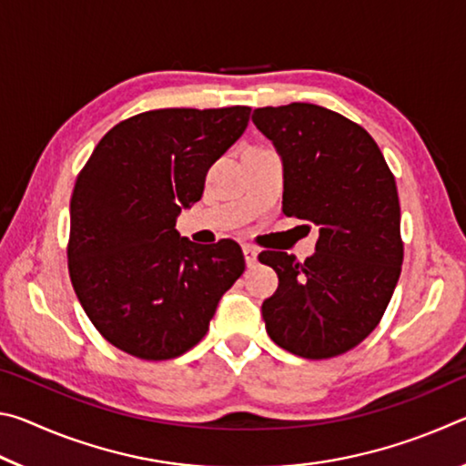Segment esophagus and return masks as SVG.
<instances>
[{"instance_id":"34e87169","label":"esophagus","mask_w":466,"mask_h":466,"mask_svg":"<svg viewBox=\"0 0 466 466\" xmlns=\"http://www.w3.org/2000/svg\"><path fill=\"white\" fill-rule=\"evenodd\" d=\"M242 252H244V261H247V267H255V265H257L258 250H257L255 247H252V244H244Z\"/></svg>"}]
</instances>
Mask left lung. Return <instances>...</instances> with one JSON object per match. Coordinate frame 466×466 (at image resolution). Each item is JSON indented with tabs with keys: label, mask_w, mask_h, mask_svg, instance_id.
<instances>
[{
	"label": "left lung",
	"mask_w": 466,
	"mask_h": 466,
	"mask_svg": "<svg viewBox=\"0 0 466 466\" xmlns=\"http://www.w3.org/2000/svg\"><path fill=\"white\" fill-rule=\"evenodd\" d=\"M252 123L283 167V214L319 226L314 255L298 263L265 250L279 278L263 302L265 329L299 358L350 351L372 333L403 265L394 177L370 133L319 105L255 108Z\"/></svg>",
	"instance_id": "1"
}]
</instances>
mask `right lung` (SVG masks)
<instances>
[{"label": "right lung", "instance_id": "right-lung-1", "mask_svg": "<svg viewBox=\"0 0 466 466\" xmlns=\"http://www.w3.org/2000/svg\"><path fill=\"white\" fill-rule=\"evenodd\" d=\"M248 106L160 108L115 125L69 203V278L92 325L141 360H170L205 337L244 271L234 240L195 244L177 218L248 125Z\"/></svg>", "mask_w": 466, "mask_h": 466}]
</instances>
